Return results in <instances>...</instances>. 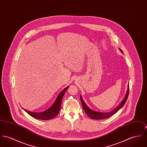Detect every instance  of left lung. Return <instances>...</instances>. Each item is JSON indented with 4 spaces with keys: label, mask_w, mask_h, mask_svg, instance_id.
<instances>
[{
    "label": "left lung",
    "mask_w": 147,
    "mask_h": 147,
    "mask_svg": "<svg viewBox=\"0 0 147 147\" xmlns=\"http://www.w3.org/2000/svg\"><path fill=\"white\" fill-rule=\"evenodd\" d=\"M120 50L121 51V53H123V51L121 49ZM129 87L128 86L127 90L126 95H125L123 100L119 104V105L116 109H115L114 110H112L110 112H109V113L97 112V111H93V110H91L90 108H89L87 106V105L85 103V102H84L83 98H82V97L80 96V101H81V103H82L83 108L84 111L86 112V113L87 114V115L91 119H96V120H100V119H103L110 117H111V116L113 115L115 113H116L120 109H121L123 107V106L124 105L125 102L127 99L128 95H129Z\"/></svg>",
    "instance_id": "1"
}]
</instances>
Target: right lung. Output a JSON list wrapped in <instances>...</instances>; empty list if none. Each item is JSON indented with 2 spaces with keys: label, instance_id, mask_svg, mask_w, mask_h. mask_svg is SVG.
<instances>
[{
  "label": "right lung",
  "instance_id": "obj_1",
  "mask_svg": "<svg viewBox=\"0 0 147 147\" xmlns=\"http://www.w3.org/2000/svg\"><path fill=\"white\" fill-rule=\"evenodd\" d=\"M68 88H69V86L65 88H64L59 93L54 104L45 111L41 113H34V112H30V111H27L24 109V110L27 113H28L31 116L33 117L35 119H41L43 120H47L53 119L57 116L60 111L63 97L64 95L65 92L68 90Z\"/></svg>",
  "mask_w": 147,
  "mask_h": 147
}]
</instances>
